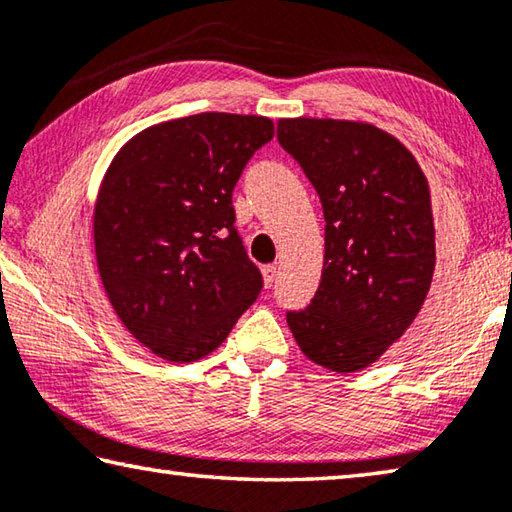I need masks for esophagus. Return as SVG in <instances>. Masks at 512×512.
<instances>
[{
  "label": "esophagus",
  "instance_id": "1",
  "mask_svg": "<svg viewBox=\"0 0 512 512\" xmlns=\"http://www.w3.org/2000/svg\"><path fill=\"white\" fill-rule=\"evenodd\" d=\"M262 275H264V287H273L275 275H278V269H275V264H266L264 269H262Z\"/></svg>",
  "mask_w": 512,
  "mask_h": 512
}]
</instances>
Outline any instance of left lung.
<instances>
[{
    "label": "left lung",
    "mask_w": 512,
    "mask_h": 512,
    "mask_svg": "<svg viewBox=\"0 0 512 512\" xmlns=\"http://www.w3.org/2000/svg\"><path fill=\"white\" fill-rule=\"evenodd\" d=\"M278 141L326 218L321 285L305 310L287 312L289 330L312 362L360 371L410 328L431 289L428 182L412 152L369 123L282 118Z\"/></svg>",
    "instance_id": "obj_1"
}]
</instances>
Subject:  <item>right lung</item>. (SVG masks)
<instances>
[{
    "instance_id": "add662e5",
    "label": "right lung",
    "mask_w": 512,
    "mask_h": 512,
    "mask_svg": "<svg viewBox=\"0 0 512 512\" xmlns=\"http://www.w3.org/2000/svg\"><path fill=\"white\" fill-rule=\"evenodd\" d=\"M273 120L196 113L152 125L113 157L97 193V271L123 326L168 362H196L262 291L232 191Z\"/></svg>"
}]
</instances>
